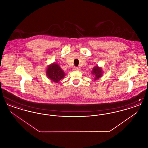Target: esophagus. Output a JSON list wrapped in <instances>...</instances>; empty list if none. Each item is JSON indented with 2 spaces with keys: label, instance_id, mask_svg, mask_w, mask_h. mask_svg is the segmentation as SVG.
Wrapping results in <instances>:
<instances>
[{
  "label": "esophagus",
  "instance_id": "esophagus-1",
  "mask_svg": "<svg viewBox=\"0 0 148 148\" xmlns=\"http://www.w3.org/2000/svg\"><path fill=\"white\" fill-rule=\"evenodd\" d=\"M75 71H80V67H79V66H77V67H75Z\"/></svg>",
  "mask_w": 148,
  "mask_h": 148
}]
</instances>
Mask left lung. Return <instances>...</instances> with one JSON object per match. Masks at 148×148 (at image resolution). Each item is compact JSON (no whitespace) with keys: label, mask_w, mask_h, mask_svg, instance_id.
<instances>
[{"label":"left lung","mask_w":148,"mask_h":148,"mask_svg":"<svg viewBox=\"0 0 148 148\" xmlns=\"http://www.w3.org/2000/svg\"><path fill=\"white\" fill-rule=\"evenodd\" d=\"M92 74H94L95 75V80H97L99 77H101L102 74V70L100 69V68H99L97 66L94 67L92 71Z\"/></svg>","instance_id":"left-lung-1"}]
</instances>
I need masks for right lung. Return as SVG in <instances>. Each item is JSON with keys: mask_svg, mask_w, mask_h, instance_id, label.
Here are the masks:
<instances>
[{"mask_svg": "<svg viewBox=\"0 0 148 148\" xmlns=\"http://www.w3.org/2000/svg\"><path fill=\"white\" fill-rule=\"evenodd\" d=\"M47 75L54 82L58 83L65 76V73L56 63H53L48 67Z\"/></svg>", "mask_w": 148, "mask_h": 148, "instance_id": "obj_1", "label": "right lung"}]
</instances>
